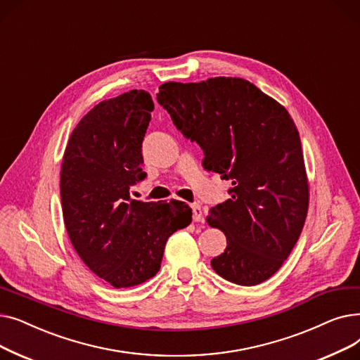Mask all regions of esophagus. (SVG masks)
Returning a JSON list of instances; mask_svg holds the SVG:
<instances>
[{"label":"esophagus","mask_w":360,"mask_h":360,"mask_svg":"<svg viewBox=\"0 0 360 360\" xmlns=\"http://www.w3.org/2000/svg\"><path fill=\"white\" fill-rule=\"evenodd\" d=\"M192 212H193V221L195 222H202L203 221V211L200 208V205L193 203L192 205Z\"/></svg>","instance_id":"esophagus-1"}]
</instances>
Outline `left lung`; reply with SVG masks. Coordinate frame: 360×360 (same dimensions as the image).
Returning <instances> with one entry per match:
<instances>
[{
  "label": "left lung",
  "instance_id": "obj_1",
  "mask_svg": "<svg viewBox=\"0 0 360 360\" xmlns=\"http://www.w3.org/2000/svg\"><path fill=\"white\" fill-rule=\"evenodd\" d=\"M157 99L184 138L202 148L203 167L233 184L230 199L207 218L227 237L224 253L211 261L214 271L238 285L268 280L299 240L309 205L293 118L240 77L168 82Z\"/></svg>",
  "mask_w": 360,
  "mask_h": 360
}]
</instances>
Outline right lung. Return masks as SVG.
Wrapping results in <instances>:
<instances>
[{
    "label": "right lung",
    "mask_w": 360,
    "mask_h": 360,
    "mask_svg": "<svg viewBox=\"0 0 360 360\" xmlns=\"http://www.w3.org/2000/svg\"><path fill=\"white\" fill-rule=\"evenodd\" d=\"M152 111L146 91L99 102L80 120L63 157L68 237L86 266L115 288L155 276L168 237L192 221L187 205L130 198V187L146 177L142 142Z\"/></svg>",
    "instance_id": "add662e5"
}]
</instances>
